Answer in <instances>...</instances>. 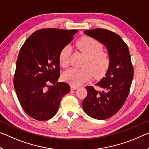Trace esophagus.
Instances as JSON below:
<instances>
[{
	"mask_svg": "<svg viewBox=\"0 0 149 149\" xmlns=\"http://www.w3.org/2000/svg\"><path fill=\"white\" fill-rule=\"evenodd\" d=\"M77 88H78L77 86H74V85H71V89H72V90H75V89H77Z\"/></svg>",
	"mask_w": 149,
	"mask_h": 149,
	"instance_id": "34e87169",
	"label": "esophagus"
}]
</instances>
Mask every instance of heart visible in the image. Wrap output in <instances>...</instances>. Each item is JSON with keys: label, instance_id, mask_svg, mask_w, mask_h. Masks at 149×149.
<instances>
[{"label": "heart", "instance_id": "1", "mask_svg": "<svg viewBox=\"0 0 149 149\" xmlns=\"http://www.w3.org/2000/svg\"><path fill=\"white\" fill-rule=\"evenodd\" d=\"M76 46L86 56L82 69L70 68L63 73L62 79L74 86H79L91 79L92 75L100 77L109 67L111 58L107 52L103 50V45L91 37L84 36L76 42ZM71 49L65 46L59 54V63L63 68L69 65Z\"/></svg>", "mask_w": 149, "mask_h": 149}]
</instances>
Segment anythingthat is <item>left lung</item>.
I'll return each instance as SVG.
<instances>
[{"mask_svg": "<svg viewBox=\"0 0 149 149\" xmlns=\"http://www.w3.org/2000/svg\"><path fill=\"white\" fill-rule=\"evenodd\" d=\"M84 34L101 42L110 56L109 67L95 86H87V95L82 102L83 109L89 116L103 120L114 115L125 102L133 77V67L128 46L121 36L110 30L96 28Z\"/></svg>", "mask_w": 149, "mask_h": 149, "instance_id": "left-lung-1", "label": "left lung"}]
</instances>
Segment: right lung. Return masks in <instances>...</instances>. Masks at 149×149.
I'll return each mask as SVG.
<instances>
[{
  "label": "right lung",
  "mask_w": 149,
  "mask_h": 149,
  "mask_svg": "<svg viewBox=\"0 0 149 149\" xmlns=\"http://www.w3.org/2000/svg\"><path fill=\"white\" fill-rule=\"evenodd\" d=\"M77 32L41 29L32 33L22 45L16 63L14 87L24 111L33 119L46 121L53 117L61 100L70 91L69 84L58 82L59 54Z\"/></svg>",
  "instance_id": "obj_1"
}]
</instances>
